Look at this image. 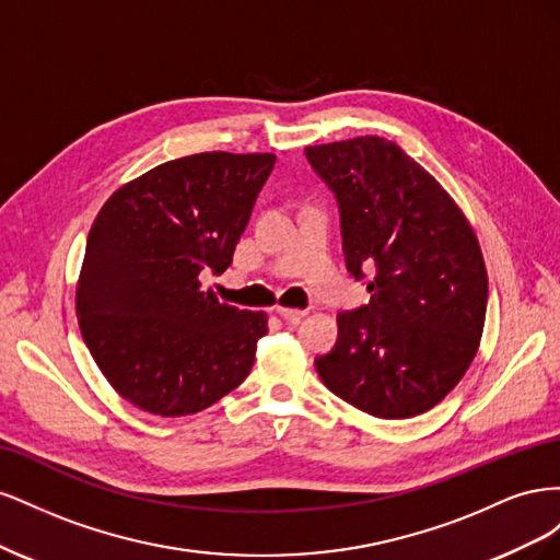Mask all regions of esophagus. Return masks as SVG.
Returning <instances> with one entry per match:
<instances>
[{
  "instance_id": "obj_1",
  "label": "esophagus",
  "mask_w": 560,
  "mask_h": 560,
  "mask_svg": "<svg viewBox=\"0 0 560 560\" xmlns=\"http://www.w3.org/2000/svg\"><path fill=\"white\" fill-rule=\"evenodd\" d=\"M287 325H299V322L306 317V311H294V308H282V306H278V311H276Z\"/></svg>"
}]
</instances>
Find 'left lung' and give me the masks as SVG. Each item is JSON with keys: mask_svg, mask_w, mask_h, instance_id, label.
<instances>
[{"mask_svg": "<svg viewBox=\"0 0 560 560\" xmlns=\"http://www.w3.org/2000/svg\"><path fill=\"white\" fill-rule=\"evenodd\" d=\"M336 196L346 266L371 299L338 315L315 369L369 416L430 411L460 383L486 322L488 276L463 210L425 167L378 135L306 147Z\"/></svg>", "mask_w": 560, "mask_h": 560, "instance_id": "8db88e82", "label": "left lung"}]
</instances>
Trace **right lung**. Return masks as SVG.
Segmentation results:
<instances>
[{
	"label": "right lung",
	"instance_id": "1",
	"mask_svg": "<svg viewBox=\"0 0 560 560\" xmlns=\"http://www.w3.org/2000/svg\"><path fill=\"white\" fill-rule=\"evenodd\" d=\"M273 154L206 151L124 184L95 217L77 317L118 395L163 418L208 409L238 387L268 331L266 313L219 303L202 270L224 273Z\"/></svg>",
	"mask_w": 560,
	"mask_h": 560
}]
</instances>
